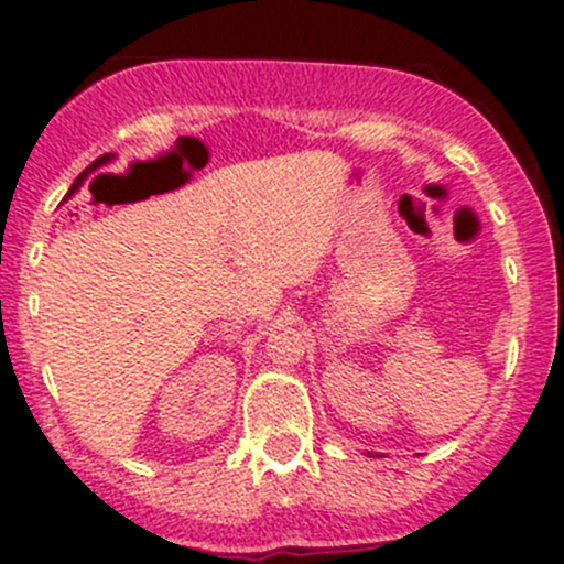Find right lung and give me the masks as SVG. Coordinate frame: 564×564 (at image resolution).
<instances>
[{
	"label": "right lung",
	"instance_id": "1",
	"mask_svg": "<svg viewBox=\"0 0 564 564\" xmlns=\"http://www.w3.org/2000/svg\"><path fill=\"white\" fill-rule=\"evenodd\" d=\"M110 159H112V156H110V153H105V156H99V159H97V162H91V164H88V167H86V170H83V173L78 175V181H75V183H73V188H69V194H67V197H73V194H75V192H78V188H80V183H83V181H86V177H88V173H94V170H97V167H102V164H108V162H110Z\"/></svg>",
	"mask_w": 564,
	"mask_h": 564
}]
</instances>
